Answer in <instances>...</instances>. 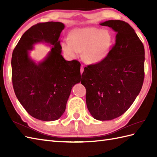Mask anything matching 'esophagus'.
Instances as JSON below:
<instances>
[{
	"label": "esophagus",
	"instance_id": "obj_1",
	"mask_svg": "<svg viewBox=\"0 0 157 157\" xmlns=\"http://www.w3.org/2000/svg\"><path fill=\"white\" fill-rule=\"evenodd\" d=\"M83 72H84V67H83V66H82L81 68H80V73H81V74H82Z\"/></svg>",
	"mask_w": 157,
	"mask_h": 157
}]
</instances>
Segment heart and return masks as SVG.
<instances>
[{
	"instance_id": "heart-1",
	"label": "heart",
	"mask_w": 157,
	"mask_h": 157,
	"mask_svg": "<svg viewBox=\"0 0 157 157\" xmlns=\"http://www.w3.org/2000/svg\"><path fill=\"white\" fill-rule=\"evenodd\" d=\"M111 33L105 29L94 27L78 28L62 43L67 57L75 59L82 51V57L89 64H98L106 59L112 46Z\"/></svg>"
}]
</instances>
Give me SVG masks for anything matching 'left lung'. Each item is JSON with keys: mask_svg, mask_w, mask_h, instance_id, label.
Returning a JSON list of instances; mask_svg holds the SVG:
<instances>
[{"mask_svg": "<svg viewBox=\"0 0 157 157\" xmlns=\"http://www.w3.org/2000/svg\"><path fill=\"white\" fill-rule=\"evenodd\" d=\"M116 32L115 43L106 59L88 65L82 74L86 101L95 119L109 121L123 115L140 92L144 78V47L128 23H100Z\"/></svg>", "mask_w": 157, "mask_h": 157, "instance_id": "obj_1", "label": "left lung"}]
</instances>
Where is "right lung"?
Masks as SVG:
<instances>
[{"label": "right lung", "instance_id": "add662e5", "mask_svg": "<svg viewBox=\"0 0 157 157\" xmlns=\"http://www.w3.org/2000/svg\"><path fill=\"white\" fill-rule=\"evenodd\" d=\"M61 22L40 23L28 29L13 52L12 82L18 101L29 115L44 121H55L64 113L73 86L80 82V63L61 55ZM38 43L52 50L36 63L29 51Z\"/></svg>", "mask_w": 157, "mask_h": 157}]
</instances>
